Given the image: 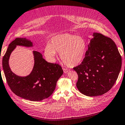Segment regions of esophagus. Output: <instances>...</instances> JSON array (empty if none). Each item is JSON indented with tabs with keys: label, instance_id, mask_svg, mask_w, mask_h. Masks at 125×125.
<instances>
[{
	"label": "esophagus",
	"instance_id": "34e87169",
	"mask_svg": "<svg viewBox=\"0 0 125 125\" xmlns=\"http://www.w3.org/2000/svg\"><path fill=\"white\" fill-rule=\"evenodd\" d=\"M63 70L64 73H68V72L69 71V70L66 69H64V68H63Z\"/></svg>",
	"mask_w": 125,
	"mask_h": 125
}]
</instances>
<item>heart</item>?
<instances>
[{
    "instance_id": "obj_1",
    "label": "heart",
    "mask_w": 125,
    "mask_h": 125,
    "mask_svg": "<svg viewBox=\"0 0 125 125\" xmlns=\"http://www.w3.org/2000/svg\"><path fill=\"white\" fill-rule=\"evenodd\" d=\"M87 44L85 39L80 36L69 33L54 35L50 43L46 45L45 56L54 61L56 52L60 53V57L68 66L73 67L80 64L85 58Z\"/></svg>"
}]
</instances>
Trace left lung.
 Wrapping results in <instances>:
<instances>
[{"label":"left lung","instance_id":"1","mask_svg":"<svg viewBox=\"0 0 125 125\" xmlns=\"http://www.w3.org/2000/svg\"><path fill=\"white\" fill-rule=\"evenodd\" d=\"M93 37L83 61L73 68L78 76L77 87L88 96L102 95L111 89L121 68V56L115 42L99 33Z\"/></svg>","mask_w":125,"mask_h":125}]
</instances>
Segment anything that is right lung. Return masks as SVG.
Listing matches in <instances>:
<instances>
[{"instance_id":"add662e5","label":"right lung","mask_w":125,"mask_h":125,"mask_svg":"<svg viewBox=\"0 0 125 125\" xmlns=\"http://www.w3.org/2000/svg\"><path fill=\"white\" fill-rule=\"evenodd\" d=\"M17 45L32 47V42L25 38H17L8 46L2 58V68L11 91L18 96L32 101L48 98L54 91L57 80L63 73L61 66L47 62L40 52L33 51L34 64L31 73L26 77L17 76L11 71L8 61Z\"/></svg>"}]
</instances>
